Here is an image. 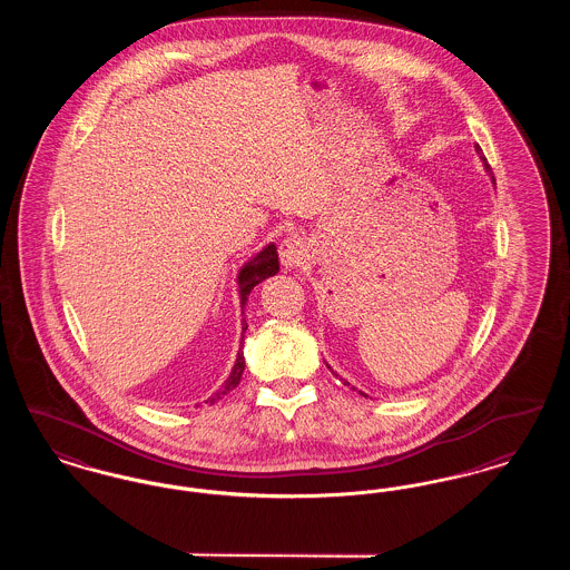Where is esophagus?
Returning a JSON list of instances; mask_svg holds the SVG:
<instances>
[{
    "mask_svg": "<svg viewBox=\"0 0 570 570\" xmlns=\"http://www.w3.org/2000/svg\"><path fill=\"white\" fill-rule=\"evenodd\" d=\"M309 258V252H307V244L293 235V237H286L282 244H279V261L286 269H295L301 267L305 261Z\"/></svg>",
    "mask_w": 570,
    "mask_h": 570,
    "instance_id": "esophagus-1",
    "label": "esophagus"
}]
</instances>
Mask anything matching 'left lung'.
Listing matches in <instances>:
<instances>
[{"instance_id": "8db88e82", "label": "left lung", "mask_w": 570, "mask_h": 570, "mask_svg": "<svg viewBox=\"0 0 570 570\" xmlns=\"http://www.w3.org/2000/svg\"><path fill=\"white\" fill-rule=\"evenodd\" d=\"M476 154H479V158H481V160H483V164H485V170H488L489 177H491V181L495 184V179H493V173H491V166H489L488 158L483 156V151H481V147H479V145H476ZM326 367H328V365H326ZM361 395H365V393H361ZM365 397H367V395H365Z\"/></svg>"}]
</instances>
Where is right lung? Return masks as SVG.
<instances>
[{
    "label": "right lung",
    "instance_id": "right-lung-1",
    "mask_svg": "<svg viewBox=\"0 0 570 570\" xmlns=\"http://www.w3.org/2000/svg\"><path fill=\"white\" fill-rule=\"evenodd\" d=\"M277 272H279V261H277V247H275V244H269L267 247H263V252H258L252 261H247L244 267H242L239 275H237L242 307H244L245 301L249 297V293L254 291V286H256V284H261L263 279L272 277V275H275ZM245 328H247V325H245L244 321V333ZM242 340H244V337H242ZM244 370V353L239 351V354H237V361H235V367H233V372H230V376L226 379V382L217 389V393H214L205 404H216L217 400H222L228 391H233V389L239 384Z\"/></svg>",
    "mask_w": 570,
    "mask_h": 570
}]
</instances>
